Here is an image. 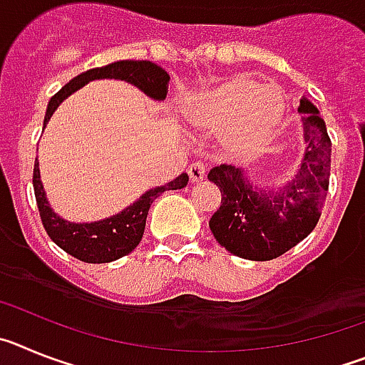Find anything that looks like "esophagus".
<instances>
[{
	"label": "esophagus",
	"mask_w": 365,
	"mask_h": 365,
	"mask_svg": "<svg viewBox=\"0 0 365 365\" xmlns=\"http://www.w3.org/2000/svg\"><path fill=\"white\" fill-rule=\"evenodd\" d=\"M205 173H206V170L201 163H192L188 166V177L192 182H199V180H202Z\"/></svg>",
	"instance_id": "obj_1"
}]
</instances>
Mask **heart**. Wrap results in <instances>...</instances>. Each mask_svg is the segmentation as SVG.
<instances>
[{
    "instance_id": "obj_1",
    "label": "heart",
    "mask_w": 365,
    "mask_h": 365,
    "mask_svg": "<svg viewBox=\"0 0 365 365\" xmlns=\"http://www.w3.org/2000/svg\"><path fill=\"white\" fill-rule=\"evenodd\" d=\"M186 115L193 128L219 135V146L228 159L248 160L272 143L285 117V104L276 89L237 74L199 93Z\"/></svg>"
}]
</instances>
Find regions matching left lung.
Wrapping results in <instances>:
<instances>
[{"instance_id":"obj_1","label":"left lung","mask_w":365,"mask_h":365,"mask_svg":"<svg viewBox=\"0 0 365 365\" xmlns=\"http://www.w3.org/2000/svg\"><path fill=\"white\" fill-rule=\"evenodd\" d=\"M303 113L305 153L294 179L278 192L256 190L241 168H212L208 180L221 192V206L210 217L217 243L243 259L269 261L303 241L322 215L331 173V138L320 111L307 98Z\"/></svg>"}]
</instances>
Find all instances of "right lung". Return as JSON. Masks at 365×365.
I'll list each match as a JSON object with an SVG mask.
<instances>
[{"instance_id":"obj_1","label":"right lung","mask_w":365,"mask_h":365,"mask_svg":"<svg viewBox=\"0 0 365 365\" xmlns=\"http://www.w3.org/2000/svg\"><path fill=\"white\" fill-rule=\"evenodd\" d=\"M98 78L124 80V82H130L138 87L150 98L164 100L168 95L170 74L163 67L155 66L148 60H120V62L109 63V66L86 71V73L74 76L51 98L43 118V128L49 122L51 115L56 111L58 106L62 104L67 96L73 95L87 82ZM32 185H34V195H36L41 222H43L45 232L49 234L51 240L76 259L86 261V263H109L122 256H128L140 243L151 202L166 190L185 188L188 185V175L180 173L172 182L148 190L143 197L128 206L120 214L95 222H69L54 214L49 201L45 197L43 185L40 180L38 157L34 163Z\"/></svg>"}]
</instances>
